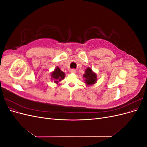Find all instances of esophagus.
<instances>
[{"label":"esophagus","instance_id":"obj_1","mask_svg":"<svg viewBox=\"0 0 147 147\" xmlns=\"http://www.w3.org/2000/svg\"><path fill=\"white\" fill-rule=\"evenodd\" d=\"M70 72L72 73V74H75V73H76V70H75V69H71V70H70Z\"/></svg>","mask_w":147,"mask_h":147}]
</instances>
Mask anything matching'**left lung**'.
Returning a JSON list of instances; mask_svg holds the SVG:
<instances>
[{
	"label": "left lung",
	"mask_w": 147,
	"mask_h": 147,
	"mask_svg": "<svg viewBox=\"0 0 147 147\" xmlns=\"http://www.w3.org/2000/svg\"><path fill=\"white\" fill-rule=\"evenodd\" d=\"M83 78L84 80V83L86 86H91L97 83V74L92 71V69L88 67L83 75Z\"/></svg>",
	"instance_id": "obj_1"
}]
</instances>
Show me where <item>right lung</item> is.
I'll return each mask as SVG.
<instances>
[{
    "label": "right lung",
    "mask_w": 147,
    "mask_h": 147,
    "mask_svg": "<svg viewBox=\"0 0 147 147\" xmlns=\"http://www.w3.org/2000/svg\"><path fill=\"white\" fill-rule=\"evenodd\" d=\"M65 76L64 72L61 71L58 67H56L51 74V80L54 82L56 84H58L62 80L64 79Z\"/></svg>",
    "instance_id": "obj_1"
}]
</instances>
